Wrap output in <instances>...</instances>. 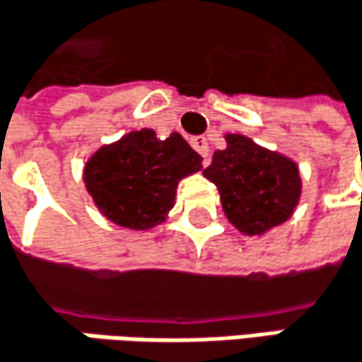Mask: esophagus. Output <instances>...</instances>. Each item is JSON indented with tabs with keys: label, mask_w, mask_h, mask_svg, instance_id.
Returning a JSON list of instances; mask_svg holds the SVG:
<instances>
[{
	"label": "esophagus",
	"mask_w": 362,
	"mask_h": 362,
	"mask_svg": "<svg viewBox=\"0 0 362 362\" xmlns=\"http://www.w3.org/2000/svg\"><path fill=\"white\" fill-rule=\"evenodd\" d=\"M192 148L202 156V158H208L210 156V146H208V139L206 137H192Z\"/></svg>",
	"instance_id": "esophagus-1"
}]
</instances>
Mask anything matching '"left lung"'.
I'll list each match as a JSON object with an SVG mask.
<instances>
[{"label": "left lung", "instance_id": "8db88e82", "mask_svg": "<svg viewBox=\"0 0 362 362\" xmlns=\"http://www.w3.org/2000/svg\"><path fill=\"white\" fill-rule=\"evenodd\" d=\"M225 141L227 148L214 152L204 177L216 185L229 223L246 235H262L286 223L302 192L298 164L246 135L227 133Z\"/></svg>", "mask_w": 362, "mask_h": 362}]
</instances>
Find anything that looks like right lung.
I'll list each match as a JSON object with an SVG mask.
<instances>
[{
	"label": "right lung",
	"instance_id": "obj_1",
	"mask_svg": "<svg viewBox=\"0 0 362 362\" xmlns=\"http://www.w3.org/2000/svg\"><path fill=\"white\" fill-rule=\"evenodd\" d=\"M202 168V156L173 133L158 139L152 129L131 131L87 160L83 179L102 214L127 229L162 223L183 177Z\"/></svg>",
	"mask_w": 362,
	"mask_h": 362
}]
</instances>
